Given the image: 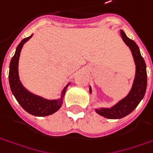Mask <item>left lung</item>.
I'll return each instance as SVG.
<instances>
[{"label": "left lung", "instance_id": "left-lung-1", "mask_svg": "<svg viewBox=\"0 0 153 153\" xmlns=\"http://www.w3.org/2000/svg\"><path fill=\"white\" fill-rule=\"evenodd\" d=\"M121 36L125 42V44L131 50L133 58L135 63V76L133 82L132 88L126 97L122 99L111 108L95 109L98 114L109 119H118L130 114L134 109L137 107L139 103L143 99L147 85V76H146V65L143 57L140 54L137 44L129 39L122 30H120ZM89 92L92 93L91 87Z\"/></svg>", "mask_w": 153, "mask_h": 153}]
</instances>
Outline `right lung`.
Here are the masks:
<instances>
[{"label": "right lung", "instance_id": "1", "mask_svg": "<svg viewBox=\"0 0 153 153\" xmlns=\"http://www.w3.org/2000/svg\"><path fill=\"white\" fill-rule=\"evenodd\" d=\"M31 36L32 35L29 37L23 39L16 48L15 54L12 58L9 66V84L13 94L24 110H25L28 113L36 117H45L54 113L61 107L63 98L70 83L65 87L61 93V97L59 100H47L36 95L28 91L23 86L19 76V59L23 46L27 41H29V39L31 38Z\"/></svg>", "mask_w": 153, "mask_h": 153}]
</instances>
